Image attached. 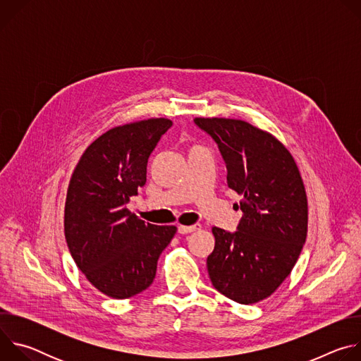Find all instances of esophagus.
I'll use <instances>...</instances> for the list:
<instances>
[{
    "instance_id": "1",
    "label": "esophagus",
    "mask_w": 361,
    "mask_h": 361,
    "mask_svg": "<svg viewBox=\"0 0 361 361\" xmlns=\"http://www.w3.org/2000/svg\"><path fill=\"white\" fill-rule=\"evenodd\" d=\"M201 226L200 224H194V226H178V233L180 234H188V233H194L197 230H200Z\"/></svg>"
}]
</instances>
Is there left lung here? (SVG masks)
<instances>
[{"label":"left lung","mask_w":361,"mask_h":361,"mask_svg":"<svg viewBox=\"0 0 361 361\" xmlns=\"http://www.w3.org/2000/svg\"><path fill=\"white\" fill-rule=\"evenodd\" d=\"M194 123L219 144L227 184L243 197L237 231L213 227L210 280L233 301L259 302L288 277L305 243L308 204L300 170L281 141L244 120Z\"/></svg>","instance_id":"1"}]
</instances>
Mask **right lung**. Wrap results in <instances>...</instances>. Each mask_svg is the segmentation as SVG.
<instances>
[{
	"mask_svg": "<svg viewBox=\"0 0 361 361\" xmlns=\"http://www.w3.org/2000/svg\"><path fill=\"white\" fill-rule=\"evenodd\" d=\"M169 118L117 126L81 156L71 176L64 234L70 252L87 280L102 294L123 300L148 288L176 226L144 223L127 209L147 181V163Z\"/></svg>",
	"mask_w": 361,
	"mask_h": 361,
	"instance_id": "1",
	"label": "right lung"
}]
</instances>
